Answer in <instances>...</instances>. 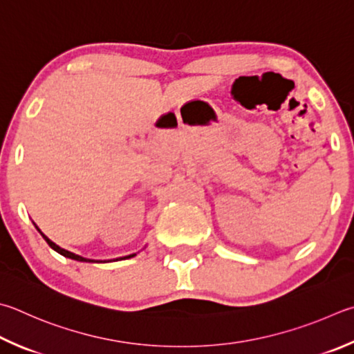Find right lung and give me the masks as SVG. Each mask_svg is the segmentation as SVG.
I'll list each match as a JSON object with an SVG mask.
<instances>
[{
    "label": "right lung",
    "mask_w": 354,
    "mask_h": 354,
    "mask_svg": "<svg viewBox=\"0 0 354 354\" xmlns=\"http://www.w3.org/2000/svg\"><path fill=\"white\" fill-rule=\"evenodd\" d=\"M37 227V226H35ZM37 230L38 232L41 234V236L44 240H46V243L49 244L50 248H53L55 252H59V254H62L63 257H68V259H73V260H77V261H86V263H94V260H89V259H85V257H80V255H77V254H73V252H69V250H66V249H63V248H60V246H57V244L54 243V241H50L46 235H44L40 229L37 227ZM136 254H131V255H127V257H120V259H115V260H125V259H131V257H134ZM97 263V261H95Z\"/></svg>",
    "instance_id": "obj_1"
}]
</instances>
